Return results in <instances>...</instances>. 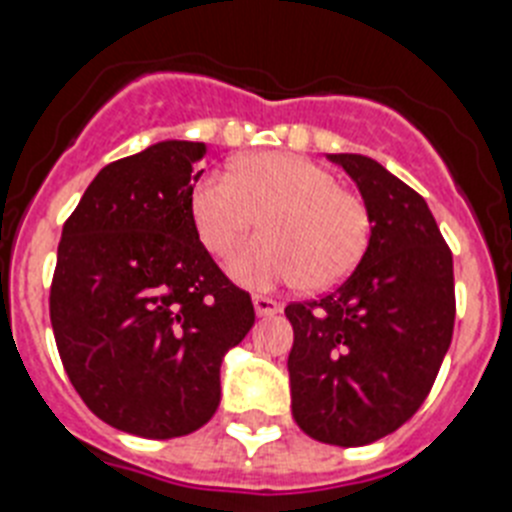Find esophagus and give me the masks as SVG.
Listing matches in <instances>:
<instances>
[{"mask_svg": "<svg viewBox=\"0 0 512 512\" xmlns=\"http://www.w3.org/2000/svg\"><path fill=\"white\" fill-rule=\"evenodd\" d=\"M252 304H255L257 317H275V314L281 311V304L275 299H270V296H255Z\"/></svg>", "mask_w": 512, "mask_h": 512, "instance_id": "34e87169", "label": "esophagus"}]
</instances>
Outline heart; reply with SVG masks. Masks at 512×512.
<instances>
[{
	"instance_id": "1",
	"label": "heart",
	"mask_w": 512,
	"mask_h": 512,
	"mask_svg": "<svg viewBox=\"0 0 512 512\" xmlns=\"http://www.w3.org/2000/svg\"><path fill=\"white\" fill-rule=\"evenodd\" d=\"M190 216L213 255H226L260 221L265 234L226 262L231 278L247 288L299 281L306 291H327L353 273L371 239L361 198L337 188L322 164L291 151L244 154L229 175L198 180Z\"/></svg>"
}]
</instances>
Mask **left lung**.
Wrapping results in <instances>:
<instances>
[{
  "instance_id": "8db88e82",
  "label": "left lung",
  "mask_w": 512,
  "mask_h": 512,
  "mask_svg": "<svg viewBox=\"0 0 512 512\" xmlns=\"http://www.w3.org/2000/svg\"><path fill=\"white\" fill-rule=\"evenodd\" d=\"M358 185L371 239L348 281L288 304L293 420L314 441L366 446L428 397L456 317L453 257L422 195L363 154H327Z\"/></svg>"
}]
</instances>
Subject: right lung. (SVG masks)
Segmentation results:
<instances>
[{"label": "right lung", "instance_id": "right-lung-1", "mask_svg": "<svg viewBox=\"0 0 512 512\" xmlns=\"http://www.w3.org/2000/svg\"><path fill=\"white\" fill-rule=\"evenodd\" d=\"M201 141H159L97 172L61 231L51 324L84 404L141 438L203 428L221 361L255 324L250 293L213 262L190 216Z\"/></svg>", "mask_w": 512, "mask_h": 512}]
</instances>
